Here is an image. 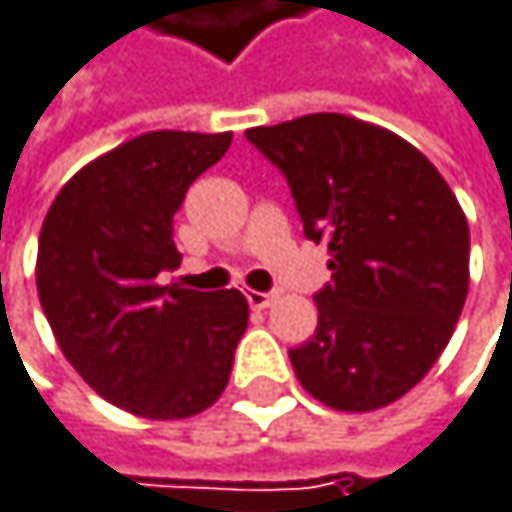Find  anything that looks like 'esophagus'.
Listing matches in <instances>:
<instances>
[{
	"label": "esophagus",
	"instance_id": "1",
	"mask_svg": "<svg viewBox=\"0 0 512 512\" xmlns=\"http://www.w3.org/2000/svg\"><path fill=\"white\" fill-rule=\"evenodd\" d=\"M274 301H277V292H256V289L247 292V304H250L253 310H265V307H271Z\"/></svg>",
	"mask_w": 512,
	"mask_h": 512
}]
</instances>
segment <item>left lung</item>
Wrapping results in <instances>:
<instances>
[{"label":"left lung","mask_w":512,"mask_h":512,"mask_svg":"<svg viewBox=\"0 0 512 512\" xmlns=\"http://www.w3.org/2000/svg\"><path fill=\"white\" fill-rule=\"evenodd\" d=\"M247 139L283 169L304 235L331 253L319 328L289 352L298 382L337 411H376L420 382L468 295V220L402 136L313 113Z\"/></svg>","instance_id":"8db88e82"}]
</instances>
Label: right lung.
<instances>
[{"instance_id":"add662e5","label":"right lung","mask_w":512,"mask_h":512,"mask_svg":"<svg viewBox=\"0 0 512 512\" xmlns=\"http://www.w3.org/2000/svg\"><path fill=\"white\" fill-rule=\"evenodd\" d=\"M232 133L151 130L86 163L53 199L35 283L68 364L148 420L205 411L226 390L250 307L238 289L163 286L181 253L172 217Z\"/></svg>"}]
</instances>
